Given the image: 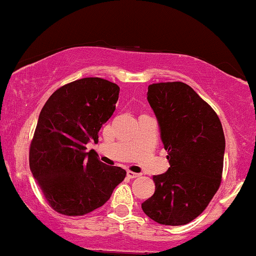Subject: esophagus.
I'll list each match as a JSON object with an SVG mask.
<instances>
[{
    "instance_id": "34e87169",
    "label": "esophagus",
    "mask_w": 256,
    "mask_h": 256,
    "mask_svg": "<svg viewBox=\"0 0 256 256\" xmlns=\"http://www.w3.org/2000/svg\"><path fill=\"white\" fill-rule=\"evenodd\" d=\"M126 174H128V178H130V179L138 178L140 176V173H134V172H131V171H128V173H126Z\"/></svg>"
}]
</instances>
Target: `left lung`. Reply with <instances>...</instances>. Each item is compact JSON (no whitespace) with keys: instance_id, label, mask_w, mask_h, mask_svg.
Listing matches in <instances>:
<instances>
[{"instance_id":"left-lung-1","label":"left lung","mask_w":256,"mask_h":256,"mask_svg":"<svg viewBox=\"0 0 256 256\" xmlns=\"http://www.w3.org/2000/svg\"><path fill=\"white\" fill-rule=\"evenodd\" d=\"M146 95L170 167L152 177L155 192L142 210L158 224L185 225L204 212L219 189L225 152L222 122L182 82L152 84Z\"/></svg>"}]
</instances>
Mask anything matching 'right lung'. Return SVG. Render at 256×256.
<instances>
[{
    "label": "right lung",
    "mask_w": 256,
    "mask_h": 256,
    "mask_svg": "<svg viewBox=\"0 0 256 256\" xmlns=\"http://www.w3.org/2000/svg\"><path fill=\"white\" fill-rule=\"evenodd\" d=\"M120 88L102 78L64 85L48 98L30 146V170L48 204L64 216H84L104 206L126 171L108 166L91 140L113 116Z\"/></svg>",
    "instance_id": "right-lung-1"
}]
</instances>
